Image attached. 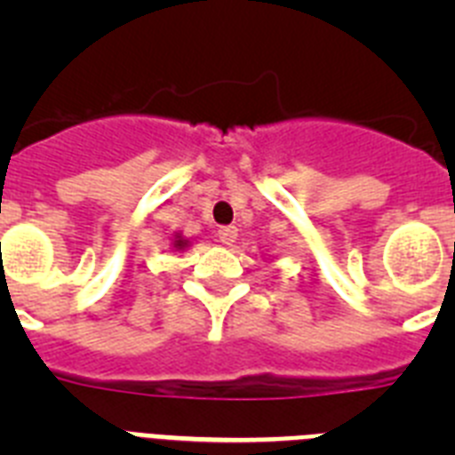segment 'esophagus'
<instances>
[{"label":"esophagus","instance_id":"34e87169","mask_svg":"<svg viewBox=\"0 0 455 455\" xmlns=\"http://www.w3.org/2000/svg\"><path fill=\"white\" fill-rule=\"evenodd\" d=\"M219 239L220 243H225V246H232L236 241V228L235 225H228V228H220L219 230Z\"/></svg>","mask_w":455,"mask_h":455}]
</instances>
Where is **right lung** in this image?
Returning a JSON list of instances; mask_svg holds the SVG:
<instances>
[{"mask_svg": "<svg viewBox=\"0 0 455 455\" xmlns=\"http://www.w3.org/2000/svg\"><path fill=\"white\" fill-rule=\"evenodd\" d=\"M187 243H188V241L187 239H182V236H175V243H172V246H175V248H178V251H182V248H187Z\"/></svg>", "mask_w": 455, "mask_h": 455, "instance_id": "right-lung-1", "label": "right lung"}]
</instances>
